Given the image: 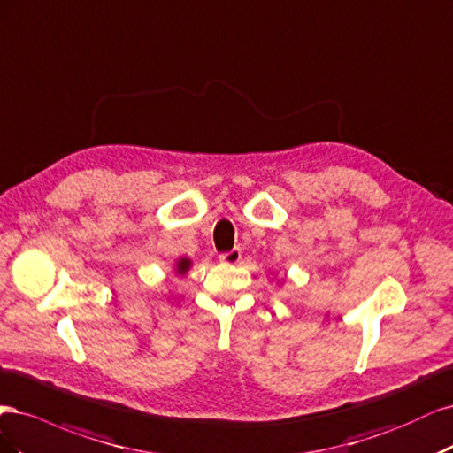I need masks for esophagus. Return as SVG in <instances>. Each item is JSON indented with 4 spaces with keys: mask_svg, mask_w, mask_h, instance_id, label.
<instances>
[{
    "mask_svg": "<svg viewBox=\"0 0 453 453\" xmlns=\"http://www.w3.org/2000/svg\"><path fill=\"white\" fill-rule=\"evenodd\" d=\"M241 256L242 254H241L239 248H233V250L220 254V261H222V264H227V265H235L241 261Z\"/></svg>",
    "mask_w": 453,
    "mask_h": 453,
    "instance_id": "34e87169",
    "label": "esophagus"
}]
</instances>
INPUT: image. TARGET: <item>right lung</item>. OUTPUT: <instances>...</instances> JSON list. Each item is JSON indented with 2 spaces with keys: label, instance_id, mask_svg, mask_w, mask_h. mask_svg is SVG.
I'll use <instances>...</instances> for the list:
<instances>
[{
  "label": "right lung",
  "instance_id": "add662e5",
  "mask_svg": "<svg viewBox=\"0 0 453 453\" xmlns=\"http://www.w3.org/2000/svg\"><path fill=\"white\" fill-rule=\"evenodd\" d=\"M189 267H192V261H189L188 257H180L177 261V274H186Z\"/></svg>",
  "mask_w": 453,
  "mask_h": 453
}]
</instances>
